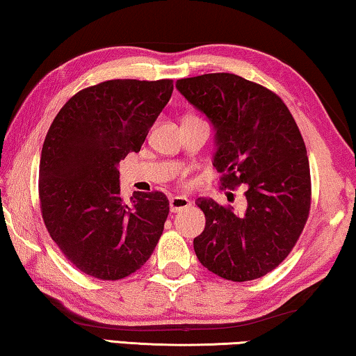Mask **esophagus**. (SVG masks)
<instances>
[{
  "mask_svg": "<svg viewBox=\"0 0 356 356\" xmlns=\"http://www.w3.org/2000/svg\"><path fill=\"white\" fill-rule=\"evenodd\" d=\"M190 206L191 201L188 198H185V196H172V198L169 200V209H171V212H180Z\"/></svg>",
  "mask_w": 356,
  "mask_h": 356,
  "instance_id": "1",
  "label": "esophagus"
}]
</instances>
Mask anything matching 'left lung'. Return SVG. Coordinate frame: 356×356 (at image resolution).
<instances>
[{"label": "left lung", "instance_id": "1", "mask_svg": "<svg viewBox=\"0 0 356 356\" xmlns=\"http://www.w3.org/2000/svg\"><path fill=\"white\" fill-rule=\"evenodd\" d=\"M176 88L216 129L212 165L222 187L245 185L242 213L196 200L206 216L193 241L196 257L227 280L263 277L289 257L309 217L310 169L300 128L277 95L241 76L179 79Z\"/></svg>", "mask_w": 356, "mask_h": 356}]
</instances>
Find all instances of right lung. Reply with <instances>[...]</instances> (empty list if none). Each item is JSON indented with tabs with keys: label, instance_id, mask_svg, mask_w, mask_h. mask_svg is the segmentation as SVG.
I'll use <instances>...</instances> for the list:
<instances>
[{
	"label": "right lung",
	"instance_id": "obj_1",
	"mask_svg": "<svg viewBox=\"0 0 356 356\" xmlns=\"http://www.w3.org/2000/svg\"><path fill=\"white\" fill-rule=\"evenodd\" d=\"M171 79H114L83 88L50 125L39 161L44 223L81 273L118 280L150 258L165 228L161 191L120 196L118 163L139 152L172 95Z\"/></svg>",
	"mask_w": 356,
	"mask_h": 356
}]
</instances>
